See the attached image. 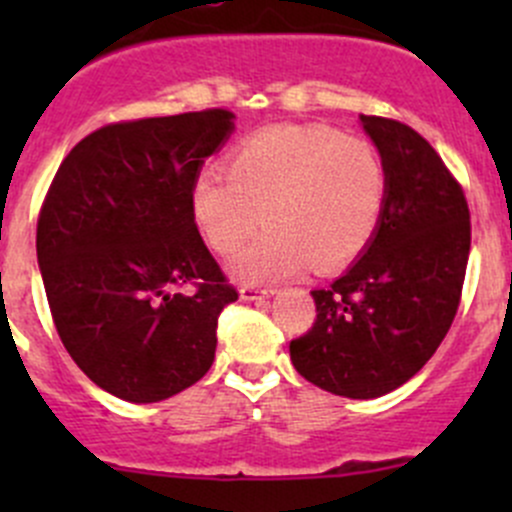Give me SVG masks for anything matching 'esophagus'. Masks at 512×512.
I'll list each match as a JSON object with an SVG mask.
<instances>
[{
    "mask_svg": "<svg viewBox=\"0 0 512 512\" xmlns=\"http://www.w3.org/2000/svg\"><path fill=\"white\" fill-rule=\"evenodd\" d=\"M275 294V287H257V285H242L240 287V297L252 302V299H262V297H270Z\"/></svg>",
    "mask_w": 512,
    "mask_h": 512,
    "instance_id": "esophagus-1",
    "label": "esophagus"
}]
</instances>
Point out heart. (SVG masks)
Returning <instances> with one entry per match:
<instances>
[{
    "mask_svg": "<svg viewBox=\"0 0 512 512\" xmlns=\"http://www.w3.org/2000/svg\"><path fill=\"white\" fill-rule=\"evenodd\" d=\"M223 170H203L190 213L208 247L235 252L265 220L270 230L232 260L237 280L265 282L347 267L374 237L389 198V168L366 138L332 126H277L242 138Z\"/></svg>",
    "mask_w": 512,
    "mask_h": 512,
    "instance_id": "1",
    "label": "heart"
}]
</instances>
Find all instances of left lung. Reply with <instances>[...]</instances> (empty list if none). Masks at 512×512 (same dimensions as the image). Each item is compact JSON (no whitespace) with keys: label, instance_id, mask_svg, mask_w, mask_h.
<instances>
[{"label":"left lung","instance_id":"obj_1","mask_svg":"<svg viewBox=\"0 0 512 512\" xmlns=\"http://www.w3.org/2000/svg\"><path fill=\"white\" fill-rule=\"evenodd\" d=\"M359 118L386 160L389 198L364 255L312 292L317 319L289 342V356L319 389L376 399L421 371L451 329L471 213L461 183L421 133L394 118Z\"/></svg>","mask_w":512,"mask_h":512}]
</instances>
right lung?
<instances>
[{"mask_svg": "<svg viewBox=\"0 0 512 512\" xmlns=\"http://www.w3.org/2000/svg\"><path fill=\"white\" fill-rule=\"evenodd\" d=\"M232 118L205 108L108 123L71 148L39 210L36 257L56 332L123 401H163L213 366L218 317L237 289L200 237L190 188Z\"/></svg>", "mask_w": 512, "mask_h": 512, "instance_id": "right-lung-1", "label": "right lung"}]
</instances>
